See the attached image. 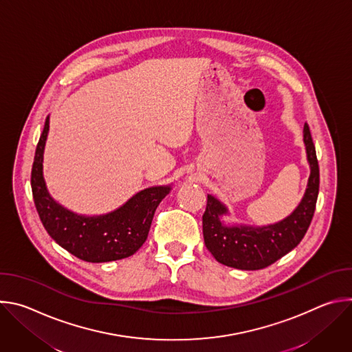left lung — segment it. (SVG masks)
Segmentation results:
<instances>
[{"mask_svg": "<svg viewBox=\"0 0 352 352\" xmlns=\"http://www.w3.org/2000/svg\"><path fill=\"white\" fill-rule=\"evenodd\" d=\"M304 142L311 164L308 188L302 202L283 221L258 228L226 227L220 216L226 214L227 209L216 197L208 195L202 217L204 238L217 262L241 270H259L273 265L302 241L311 226L319 193V164L308 124L304 126Z\"/></svg>", "mask_w": 352, "mask_h": 352, "instance_id": "8db88e82", "label": "left lung"}]
</instances>
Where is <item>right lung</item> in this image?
Segmentation results:
<instances>
[{
  "instance_id": "add662e5",
  "label": "right lung",
  "mask_w": 352,
  "mask_h": 352,
  "mask_svg": "<svg viewBox=\"0 0 352 352\" xmlns=\"http://www.w3.org/2000/svg\"><path fill=\"white\" fill-rule=\"evenodd\" d=\"M47 132L48 117L36 147L30 184L36 210L48 235L85 262L102 263L133 255L146 241L155 212L171 188L153 186L140 190L124 206L107 214H75L58 205L47 192L43 178Z\"/></svg>"
}]
</instances>
